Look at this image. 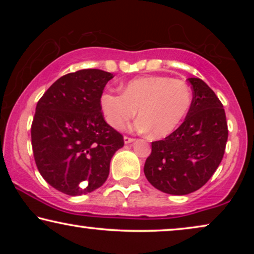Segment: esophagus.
I'll use <instances>...</instances> for the list:
<instances>
[{"label":"esophagus","instance_id":"esophagus-1","mask_svg":"<svg viewBox=\"0 0 254 254\" xmlns=\"http://www.w3.org/2000/svg\"><path fill=\"white\" fill-rule=\"evenodd\" d=\"M124 142L126 144L131 143V142H134V138L133 137H129V136H124Z\"/></svg>","mask_w":254,"mask_h":254}]
</instances>
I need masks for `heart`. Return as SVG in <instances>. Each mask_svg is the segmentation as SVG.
Masks as SVG:
<instances>
[{
    "instance_id": "b5f03b06",
    "label": "heart",
    "mask_w": 254,
    "mask_h": 254,
    "mask_svg": "<svg viewBox=\"0 0 254 254\" xmlns=\"http://www.w3.org/2000/svg\"><path fill=\"white\" fill-rule=\"evenodd\" d=\"M192 100V90L186 82L166 76H144L128 82L123 93L104 92L100 109L114 129H123L138 110L136 129L165 137L183 123Z\"/></svg>"
}]
</instances>
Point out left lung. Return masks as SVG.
Here are the masks:
<instances>
[{"label":"left lung","instance_id":"obj_1","mask_svg":"<svg viewBox=\"0 0 254 254\" xmlns=\"http://www.w3.org/2000/svg\"><path fill=\"white\" fill-rule=\"evenodd\" d=\"M193 100L184 123L164 140L151 143L144 175L155 189L185 195L201 189L223 158L228 125L223 105L200 78H189Z\"/></svg>","mask_w":254,"mask_h":254}]
</instances>
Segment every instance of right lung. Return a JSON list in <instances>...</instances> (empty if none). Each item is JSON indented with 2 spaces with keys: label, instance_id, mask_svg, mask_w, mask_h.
Wrapping results in <instances>:
<instances>
[{
  "label": "right lung",
  "instance_id": "1",
  "mask_svg": "<svg viewBox=\"0 0 254 254\" xmlns=\"http://www.w3.org/2000/svg\"><path fill=\"white\" fill-rule=\"evenodd\" d=\"M113 77L100 69L70 72L37 104L31 127L34 161L43 178L68 195L99 189L114 152L124 147L123 135L106 124L100 109L104 88Z\"/></svg>",
  "mask_w": 254,
  "mask_h": 254
}]
</instances>
